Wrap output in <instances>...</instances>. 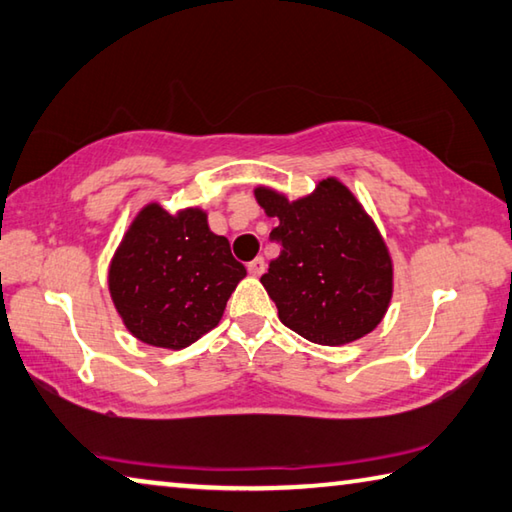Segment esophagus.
I'll list each match as a JSON object with an SVG mask.
<instances>
[{"label": "esophagus", "mask_w": 512, "mask_h": 512, "mask_svg": "<svg viewBox=\"0 0 512 512\" xmlns=\"http://www.w3.org/2000/svg\"><path fill=\"white\" fill-rule=\"evenodd\" d=\"M247 272L251 274V276H261L263 272H265V261L261 256L258 258H254V261H251L249 265H247Z\"/></svg>", "instance_id": "esophagus-1"}]
</instances>
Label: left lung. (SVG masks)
Segmentation results:
<instances>
[{"label":"left lung","mask_w":512,"mask_h":512,"mask_svg":"<svg viewBox=\"0 0 512 512\" xmlns=\"http://www.w3.org/2000/svg\"><path fill=\"white\" fill-rule=\"evenodd\" d=\"M254 195L270 218H279L270 238L281 254L261 283L283 324L321 346L369 335L389 308L393 263L357 197L335 177L294 202L267 186Z\"/></svg>","instance_id":"8db88e82"}]
</instances>
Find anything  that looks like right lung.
Here are the masks:
<instances>
[{
	"instance_id": "obj_1",
	"label": "right lung",
	"mask_w": 512,
	"mask_h": 512,
	"mask_svg": "<svg viewBox=\"0 0 512 512\" xmlns=\"http://www.w3.org/2000/svg\"><path fill=\"white\" fill-rule=\"evenodd\" d=\"M245 265L215 236L202 209L170 215L157 202L137 213L107 272L125 328L143 344L191 346L220 324Z\"/></svg>"
}]
</instances>
